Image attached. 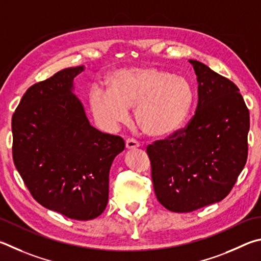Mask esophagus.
Wrapping results in <instances>:
<instances>
[{"label":"esophagus","mask_w":261,"mask_h":261,"mask_svg":"<svg viewBox=\"0 0 261 261\" xmlns=\"http://www.w3.org/2000/svg\"><path fill=\"white\" fill-rule=\"evenodd\" d=\"M139 147H140V143L136 140H134V139H127L126 140V149L132 150V149H136Z\"/></svg>","instance_id":"obj_1"}]
</instances>
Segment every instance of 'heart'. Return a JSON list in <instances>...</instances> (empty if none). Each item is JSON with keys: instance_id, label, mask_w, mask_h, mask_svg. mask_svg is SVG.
I'll use <instances>...</instances> for the list:
<instances>
[{"instance_id": "obj_1", "label": "heart", "mask_w": 261, "mask_h": 261, "mask_svg": "<svg viewBox=\"0 0 261 261\" xmlns=\"http://www.w3.org/2000/svg\"><path fill=\"white\" fill-rule=\"evenodd\" d=\"M109 90L94 87L90 110L99 125L112 128L125 122L128 109L144 135L165 139L175 134L189 117L194 89L184 76L154 66L122 68L109 77Z\"/></svg>"}]
</instances>
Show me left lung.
Masks as SVG:
<instances>
[{
    "instance_id": "8db88e82",
    "label": "left lung",
    "mask_w": 261,
    "mask_h": 261,
    "mask_svg": "<svg viewBox=\"0 0 261 261\" xmlns=\"http://www.w3.org/2000/svg\"><path fill=\"white\" fill-rule=\"evenodd\" d=\"M189 63L198 82L195 116L186 128L147 148L158 202L177 213L222 200L248 158L250 116L240 89L205 64Z\"/></svg>"
}]
</instances>
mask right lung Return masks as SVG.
<instances>
[{
    "mask_svg": "<svg viewBox=\"0 0 261 261\" xmlns=\"http://www.w3.org/2000/svg\"><path fill=\"white\" fill-rule=\"evenodd\" d=\"M85 66L68 67L27 89L12 116V157L36 202L74 220H91L109 200V173L120 136L90 125L73 94Z\"/></svg>",
    "mask_w": 261,
    "mask_h": 261,
    "instance_id": "obj_1",
    "label": "right lung"
}]
</instances>
